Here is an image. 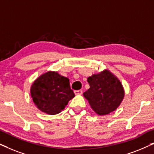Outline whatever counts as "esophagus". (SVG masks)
Here are the masks:
<instances>
[{"instance_id":"34e87169","label":"esophagus","mask_w":154,"mask_h":154,"mask_svg":"<svg viewBox=\"0 0 154 154\" xmlns=\"http://www.w3.org/2000/svg\"><path fill=\"white\" fill-rule=\"evenodd\" d=\"M75 94H82L83 93V90H74Z\"/></svg>"}]
</instances>
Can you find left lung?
<instances>
[{"label": "left lung", "instance_id": "left-lung-1", "mask_svg": "<svg viewBox=\"0 0 154 154\" xmlns=\"http://www.w3.org/2000/svg\"><path fill=\"white\" fill-rule=\"evenodd\" d=\"M90 88L83 93L92 109L99 115L115 111L124 97L123 85L110 71L104 70L88 78Z\"/></svg>", "mask_w": 154, "mask_h": 154}]
</instances>
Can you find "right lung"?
<instances>
[{
  "mask_svg": "<svg viewBox=\"0 0 154 154\" xmlns=\"http://www.w3.org/2000/svg\"><path fill=\"white\" fill-rule=\"evenodd\" d=\"M31 94L38 109L50 115L60 113L75 96L69 79L54 71L38 78L31 86Z\"/></svg>",
  "mask_w": 154,
  "mask_h": 154,
  "instance_id": "add662e5",
  "label": "right lung"
}]
</instances>
